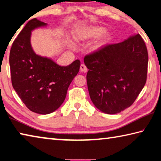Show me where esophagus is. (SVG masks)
Returning <instances> with one entry per match:
<instances>
[{
	"mask_svg": "<svg viewBox=\"0 0 161 161\" xmlns=\"http://www.w3.org/2000/svg\"><path fill=\"white\" fill-rule=\"evenodd\" d=\"M80 70L81 72H85L86 73L87 71V68L84 64H81L80 67Z\"/></svg>",
	"mask_w": 161,
	"mask_h": 161,
	"instance_id": "esophagus-1",
	"label": "esophagus"
}]
</instances>
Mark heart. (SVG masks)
I'll list each match as a JSON object with an SVG mask.
<instances>
[{"label":"heart","instance_id":"b5f03b06","mask_svg":"<svg viewBox=\"0 0 161 161\" xmlns=\"http://www.w3.org/2000/svg\"><path fill=\"white\" fill-rule=\"evenodd\" d=\"M105 29L102 26H90V27L83 29L78 33L77 38L80 41H87L92 38H97L102 34H103ZM105 40L108 39V36H105Z\"/></svg>","mask_w":161,"mask_h":161}]
</instances>
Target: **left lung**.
<instances>
[{
	"mask_svg": "<svg viewBox=\"0 0 161 161\" xmlns=\"http://www.w3.org/2000/svg\"><path fill=\"white\" fill-rule=\"evenodd\" d=\"M147 61L146 44L139 34L86 56L87 85L95 106L107 114L130 107L146 84Z\"/></svg>",
	"mask_w": 161,
	"mask_h": 161,
	"instance_id": "obj_1",
	"label": "left lung"
}]
</instances>
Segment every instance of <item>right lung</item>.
<instances>
[{
    "mask_svg": "<svg viewBox=\"0 0 161 161\" xmlns=\"http://www.w3.org/2000/svg\"><path fill=\"white\" fill-rule=\"evenodd\" d=\"M47 25L37 18L29 20L13 43L9 57L15 91L29 110L43 115L54 112L62 105L80 65V60H76L61 66L34 52L31 32Z\"/></svg>",
    "mask_w": 161,
    "mask_h": 161,
    "instance_id": "1",
    "label": "right lung"
}]
</instances>
